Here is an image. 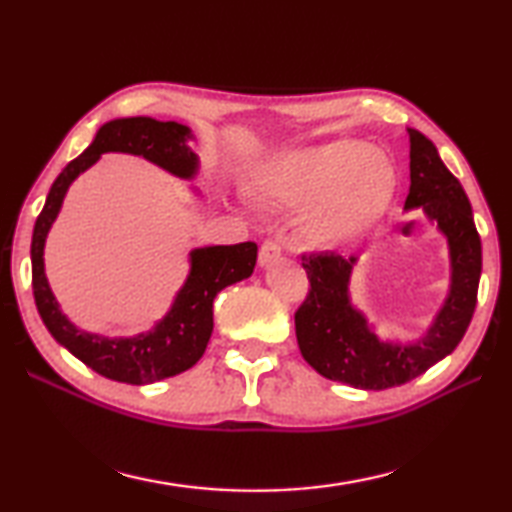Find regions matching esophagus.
<instances>
[{
	"label": "esophagus",
	"mask_w": 512,
	"mask_h": 512,
	"mask_svg": "<svg viewBox=\"0 0 512 512\" xmlns=\"http://www.w3.org/2000/svg\"><path fill=\"white\" fill-rule=\"evenodd\" d=\"M280 255H282V246L273 239H266L262 248H259V266L273 264L275 259H280Z\"/></svg>",
	"instance_id": "1"
}]
</instances>
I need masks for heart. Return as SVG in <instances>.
<instances>
[{"label":"heart","mask_w":512,"mask_h":512,"mask_svg":"<svg viewBox=\"0 0 512 512\" xmlns=\"http://www.w3.org/2000/svg\"><path fill=\"white\" fill-rule=\"evenodd\" d=\"M244 189L253 201L302 205L307 244L339 248L381 219L395 192V173L375 146L341 140L271 153L250 167Z\"/></svg>","instance_id":"1"}]
</instances>
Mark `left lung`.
Segmentation results:
<instances>
[{
    "label": "left lung",
    "mask_w": 512,
    "mask_h": 512,
    "mask_svg": "<svg viewBox=\"0 0 512 512\" xmlns=\"http://www.w3.org/2000/svg\"><path fill=\"white\" fill-rule=\"evenodd\" d=\"M411 187L404 210H422L443 232L449 250V291L427 332L415 341H384L352 305L350 277L357 255H302L311 289L296 311V336L305 361L320 375L361 391H384L420 377L445 359L467 332L481 277V239L472 205L429 137L406 128Z\"/></svg>",
    "instance_id": "1"
}]
</instances>
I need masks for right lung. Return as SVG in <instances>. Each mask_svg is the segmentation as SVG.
Here are the masks:
<instances>
[{
	"label": "right lung",
	"instance_id": "1",
	"mask_svg": "<svg viewBox=\"0 0 512 512\" xmlns=\"http://www.w3.org/2000/svg\"><path fill=\"white\" fill-rule=\"evenodd\" d=\"M192 140V128L178 121H158L153 117L108 121L99 128L88 149L60 171L33 228L31 282L42 323L85 366L121 384H153L180 375L203 357L214 329L212 302L216 293L253 275L257 244L244 241L235 246L194 248L189 253V275L173 298L167 316L149 332L110 339L85 332L63 314L45 275V241L63 207L69 185L103 153L142 155L176 178L192 180L198 173V155L189 149Z\"/></svg>",
	"mask_w": 512,
	"mask_h": 512
}]
</instances>
